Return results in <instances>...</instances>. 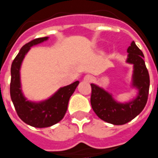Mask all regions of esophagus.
<instances>
[{
    "instance_id": "obj_1",
    "label": "esophagus",
    "mask_w": 158,
    "mask_h": 158,
    "mask_svg": "<svg viewBox=\"0 0 158 158\" xmlns=\"http://www.w3.org/2000/svg\"><path fill=\"white\" fill-rule=\"evenodd\" d=\"M93 80L92 76L90 75H86L84 77V81H85V82H91Z\"/></svg>"
}]
</instances>
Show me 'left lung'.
<instances>
[{
  "label": "left lung",
  "instance_id": "1",
  "mask_svg": "<svg viewBox=\"0 0 158 158\" xmlns=\"http://www.w3.org/2000/svg\"><path fill=\"white\" fill-rule=\"evenodd\" d=\"M127 52V62L134 64V85L139 89V96L130 103L119 104L114 101L111 95L97 85L90 84V104L94 112L102 120L114 125H122L134 119L141 113L148 98V71L143 60V53L133 41Z\"/></svg>",
  "mask_w": 158,
  "mask_h": 158
}]
</instances>
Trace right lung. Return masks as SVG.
<instances>
[{
  "instance_id": "1",
  "label": "right lung",
  "mask_w": 158,
  "mask_h": 158,
  "mask_svg": "<svg viewBox=\"0 0 158 158\" xmlns=\"http://www.w3.org/2000/svg\"><path fill=\"white\" fill-rule=\"evenodd\" d=\"M47 40L48 37L38 38L24 44L13 60L10 68V93L15 111L24 123L35 128H47L62 120L68 110L69 99L79 84V81H77L71 85L61 88L51 98L39 104L27 101L23 96L20 90L19 68L24 55L33 45Z\"/></svg>"
}]
</instances>
